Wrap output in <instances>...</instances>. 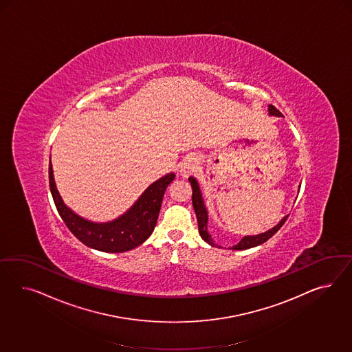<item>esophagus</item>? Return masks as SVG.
<instances>
[{"label": "esophagus", "mask_w": 352, "mask_h": 352, "mask_svg": "<svg viewBox=\"0 0 352 352\" xmlns=\"http://www.w3.org/2000/svg\"><path fill=\"white\" fill-rule=\"evenodd\" d=\"M197 165H199V157H197V156H195V155H188V156L186 157V160L182 162V175H184V177H186L187 174H190L191 171L195 170V169L197 168Z\"/></svg>", "instance_id": "1"}]
</instances>
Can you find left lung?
<instances>
[{
    "label": "left lung",
    "mask_w": 352,
    "mask_h": 352,
    "mask_svg": "<svg viewBox=\"0 0 352 352\" xmlns=\"http://www.w3.org/2000/svg\"><path fill=\"white\" fill-rule=\"evenodd\" d=\"M268 115H270V116H276V118H283L281 112L277 109L276 107L272 106V104H268ZM188 181L191 183L192 205H193V210H195L196 217H197V223H199V232H200V236L203 237L204 241H206L209 245L218 246L215 245L212 236L208 232V219H209V214H208V209H206L205 203H204L203 192H201V188H200V184H199V182L196 181V178H193V177H190ZM288 217L289 215H285L275 227L270 228L266 232L252 234V236H250V234L244 236V237L240 240V243L232 246L231 249H232V250H245V249H249V248H254V246L261 245V244L266 243L267 240L276 234L277 231L283 227V224L287 222Z\"/></svg>",
    "instance_id": "1"
}]
</instances>
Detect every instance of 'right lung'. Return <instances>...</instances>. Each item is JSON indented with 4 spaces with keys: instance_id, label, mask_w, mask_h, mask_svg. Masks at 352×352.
<instances>
[{
    "instance_id": "obj_1",
    "label": "right lung",
    "mask_w": 352,
    "mask_h": 352,
    "mask_svg": "<svg viewBox=\"0 0 352 352\" xmlns=\"http://www.w3.org/2000/svg\"><path fill=\"white\" fill-rule=\"evenodd\" d=\"M174 177V173L161 177L148 186L122 215L113 221L98 223L82 218L64 204L54 181L52 161L49 164L50 191L64 223L86 246L106 253L128 252L148 239L159 218L162 196Z\"/></svg>"
}]
</instances>
